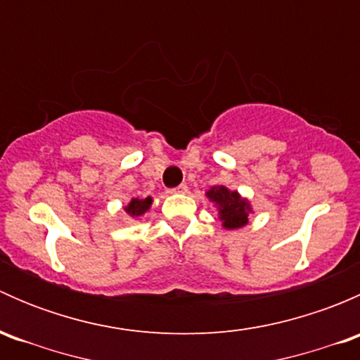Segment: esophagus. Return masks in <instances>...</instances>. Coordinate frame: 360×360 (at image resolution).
Instances as JSON below:
<instances>
[{
  "label": "esophagus",
  "instance_id": "1",
  "mask_svg": "<svg viewBox=\"0 0 360 360\" xmlns=\"http://www.w3.org/2000/svg\"><path fill=\"white\" fill-rule=\"evenodd\" d=\"M186 191H188L186 184H179V186H176V188H170L169 193H186Z\"/></svg>",
  "mask_w": 360,
  "mask_h": 360
}]
</instances>
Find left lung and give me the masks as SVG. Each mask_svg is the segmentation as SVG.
<instances>
[{
  "label": "left lung",
  "instance_id": "obj_1",
  "mask_svg": "<svg viewBox=\"0 0 360 360\" xmlns=\"http://www.w3.org/2000/svg\"><path fill=\"white\" fill-rule=\"evenodd\" d=\"M207 197L219 209V219L223 221L224 228L235 230L248 224L250 205L237 191H230L224 186H214L212 190L207 191Z\"/></svg>",
  "mask_w": 360,
  "mask_h": 360
}]
</instances>
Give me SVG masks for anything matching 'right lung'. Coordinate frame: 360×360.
Wrapping results in <instances>:
<instances>
[{
	"label": "right lung",
	"instance_id": "1",
	"mask_svg": "<svg viewBox=\"0 0 360 360\" xmlns=\"http://www.w3.org/2000/svg\"><path fill=\"white\" fill-rule=\"evenodd\" d=\"M151 197L144 198V200H139V198H132V202L129 203V205L125 207V212L129 214V216L132 217H137V216H143L144 212H146L148 209L151 207Z\"/></svg>",
	"mask_w": 360,
	"mask_h": 360
}]
</instances>
